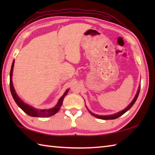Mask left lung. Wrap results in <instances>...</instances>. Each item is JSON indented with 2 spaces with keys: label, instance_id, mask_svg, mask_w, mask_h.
Here are the masks:
<instances>
[{
  "label": "left lung",
  "instance_id": "8db88e82",
  "mask_svg": "<svg viewBox=\"0 0 155 155\" xmlns=\"http://www.w3.org/2000/svg\"><path fill=\"white\" fill-rule=\"evenodd\" d=\"M140 87H139V91H138V92H137V94H136V96H135V97H134V98L133 99V101L131 102L130 103V104L128 105V106L125 108V109H124L123 110H122V111H120V112H119V113H117V114H113V115H107V116H99V115H98V114H93V113H91V112H90L89 110V113L93 115V116H94V117H96V118H100V119H103V120H109V119H116V118H118L119 117H120L121 115H123V114H124L125 113H126L127 111H128V110L130 109V108L133 107V105L134 104V103H135L136 102V101H137V98H138V96H139V93H140Z\"/></svg>",
  "mask_w": 155,
  "mask_h": 155
}]
</instances>
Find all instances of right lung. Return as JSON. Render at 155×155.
<instances>
[{"instance_id": "obj_1", "label": "right lung", "mask_w": 155, "mask_h": 155, "mask_svg": "<svg viewBox=\"0 0 155 155\" xmlns=\"http://www.w3.org/2000/svg\"><path fill=\"white\" fill-rule=\"evenodd\" d=\"M14 63H15V61H13L12 64L11 66V72H10V88H11V92L12 94V96L14 98L15 101L16 102V103L17 104L18 106L21 108V109L25 112V113H27L28 115L31 117H48L52 116L54 114H56L57 112L60 109L62 104V102H63L64 100V97L67 94L68 90L66 91L64 94H63V96H62L60 99L58 100V102L56 106L51 108V109H45V110H41V109H36V108H34L33 107H32L29 105L25 103L24 102H22L21 98H19V97L17 96L16 92L14 89V87H13L12 84V71H13V67H14Z\"/></svg>"}]
</instances>
